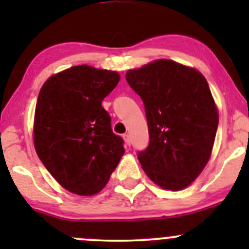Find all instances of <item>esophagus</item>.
Masks as SVG:
<instances>
[{"instance_id":"obj_1","label":"esophagus","mask_w":249,"mask_h":249,"mask_svg":"<svg viewBox=\"0 0 249 249\" xmlns=\"http://www.w3.org/2000/svg\"><path fill=\"white\" fill-rule=\"evenodd\" d=\"M123 137H124V141H125V143H126L127 145H130V144H131V139H130V135H129V134H125L124 136H123Z\"/></svg>"}]
</instances>
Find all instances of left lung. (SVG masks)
<instances>
[{
    "mask_svg": "<svg viewBox=\"0 0 249 249\" xmlns=\"http://www.w3.org/2000/svg\"><path fill=\"white\" fill-rule=\"evenodd\" d=\"M125 78L145 108L149 145L139 154L143 171L162 189L189 187L210 160L219 120L207 80L169 59L129 70Z\"/></svg>",
    "mask_w": 249,
    "mask_h": 249,
    "instance_id": "left-lung-1",
    "label": "left lung"
}]
</instances>
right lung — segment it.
I'll return each mask as SVG.
<instances>
[{
	"label": "right lung",
	"instance_id": "right-lung-1",
	"mask_svg": "<svg viewBox=\"0 0 249 249\" xmlns=\"http://www.w3.org/2000/svg\"><path fill=\"white\" fill-rule=\"evenodd\" d=\"M118 72L88 65L53 74L35 109L37 155L61 187L80 196L97 194L124 155L102 100L117 87Z\"/></svg>",
	"mask_w": 249,
	"mask_h": 249
}]
</instances>
